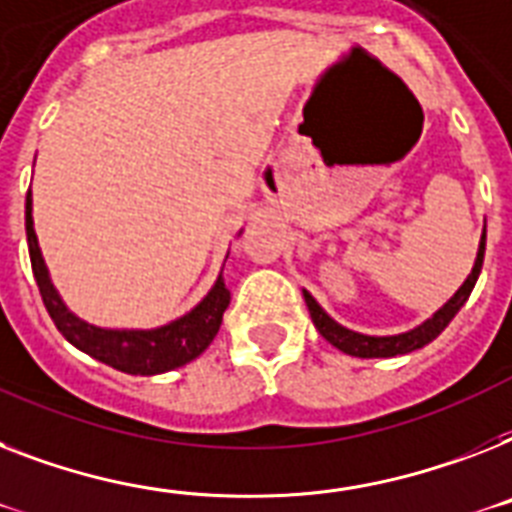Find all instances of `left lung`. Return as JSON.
Here are the masks:
<instances>
[{"instance_id":"left-lung-1","label":"left lung","mask_w":512,"mask_h":512,"mask_svg":"<svg viewBox=\"0 0 512 512\" xmlns=\"http://www.w3.org/2000/svg\"><path fill=\"white\" fill-rule=\"evenodd\" d=\"M484 249H486V228L484 234H481L479 242V252H476V263H473L471 273L463 281L458 292L452 294L447 302H444L434 315H431L429 321H423L421 326L410 328L405 334H394V336H368L360 334V331H352V328L342 326V323H336L331 315L323 310L315 297L307 289H302V297H305V305L310 310V318H313L315 328L321 331V336L326 339L328 344H334L336 350L344 352V355L352 357H394V355H407V352H415L426 347L429 342H434L436 336L442 334L444 328L450 326V321L458 315L460 307L465 305V299L471 297L473 286L479 281L481 265H484Z\"/></svg>"}]
</instances>
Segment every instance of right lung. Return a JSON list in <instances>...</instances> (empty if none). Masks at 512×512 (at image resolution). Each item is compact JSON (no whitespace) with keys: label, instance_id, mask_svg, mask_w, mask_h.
Masks as SVG:
<instances>
[{"label":"right lung","instance_id":"obj_1","mask_svg":"<svg viewBox=\"0 0 512 512\" xmlns=\"http://www.w3.org/2000/svg\"><path fill=\"white\" fill-rule=\"evenodd\" d=\"M26 236L33 278L39 284L49 318L76 350L86 352L99 363L110 365L115 371L131 373V376H157V373L173 371V368L197 360L218 334L223 313L231 302V292L226 289L223 273L215 278L213 289L202 297V302H197L189 313L176 321L157 328H102L70 313L60 292L54 289L47 263L41 257L39 239L33 231L31 191L26 197Z\"/></svg>","mask_w":512,"mask_h":512}]
</instances>
